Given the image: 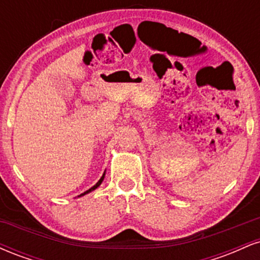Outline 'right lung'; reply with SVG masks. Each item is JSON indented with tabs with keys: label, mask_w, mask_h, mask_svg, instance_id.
<instances>
[{
	"label": "right lung",
	"mask_w": 260,
	"mask_h": 260,
	"mask_svg": "<svg viewBox=\"0 0 260 260\" xmlns=\"http://www.w3.org/2000/svg\"><path fill=\"white\" fill-rule=\"evenodd\" d=\"M104 177H105V174H104V175H103V177H101V178H100V180H99V181H98V183H96V184H95V186H92V187L90 188V189H88V190H86V192H84V193H83V194H80V196H84V194H86V193H89V192H91V190L96 189V188H98V187H99V186H100V184H101V182H103V181H104Z\"/></svg>",
	"instance_id": "right-lung-1"
}]
</instances>
